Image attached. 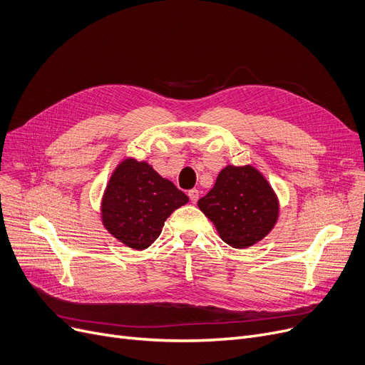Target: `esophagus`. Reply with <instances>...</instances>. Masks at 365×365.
Returning <instances> with one entry per match:
<instances>
[{
	"instance_id": "obj_1",
	"label": "esophagus",
	"mask_w": 365,
	"mask_h": 365,
	"mask_svg": "<svg viewBox=\"0 0 365 365\" xmlns=\"http://www.w3.org/2000/svg\"><path fill=\"white\" fill-rule=\"evenodd\" d=\"M188 197H190V200H192L193 203H196V202L199 200V190H196V188L190 190V192H188Z\"/></svg>"
}]
</instances>
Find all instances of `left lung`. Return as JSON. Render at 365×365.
Segmentation results:
<instances>
[{
  "instance_id": "left-lung-1",
  "label": "left lung",
  "mask_w": 365,
  "mask_h": 365,
  "mask_svg": "<svg viewBox=\"0 0 365 365\" xmlns=\"http://www.w3.org/2000/svg\"><path fill=\"white\" fill-rule=\"evenodd\" d=\"M197 206L214 222L220 237L236 250L264 239L279 218V199L252 165L222 168Z\"/></svg>"
}]
</instances>
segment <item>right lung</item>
<instances>
[{"mask_svg": "<svg viewBox=\"0 0 365 365\" xmlns=\"http://www.w3.org/2000/svg\"><path fill=\"white\" fill-rule=\"evenodd\" d=\"M188 197L153 166L133 158L113 170L101 200L103 227L121 244L143 251L162 233L166 218Z\"/></svg>", "mask_w": 365, "mask_h": 365, "instance_id": "right-lung-1", "label": "right lung"}]
</instances>
